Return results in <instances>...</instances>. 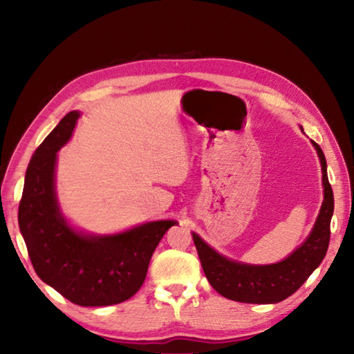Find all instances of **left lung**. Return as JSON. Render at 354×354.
<instances>
[{"instance_id":"left-lung-1","label":"left lung","mask_w":354,"mask_h":354,"mask_svg":"<svg viewBox=\"0 0 354 354\" xmlns=\"http://www.w3.org/2000/svg\"><path fill=\"white\" fill-rule=\"evenodd\" d=\"M312 145L317 149L321 162L324 201L310 234L288 257L270 265H250L225 257L204 242L199 234L192 232L207 280L222 297L232 301L251 304L280 303L301 288L303 283L324 260L330 240V221L333 216L335 201L327 178L326 156L317 142L312 141Z\"/></svg>"}]
</instances>
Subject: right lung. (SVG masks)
I'll return each instance as SVG.
<instances>
[{
    "instance_id": "1",
    "label": "right lung",
    "mask_w": 354,
    "mask_h": 354,
    "mask_svg": "<svg viewBox=\"0 0 354 354\" xmlns=\"http://www.w3.org/2000/svg\"><path fill=\"white\" fill-rule=\"evenodd\" d=\"M80 117L71 111L35 150L19 202L18 223L37 277L71 303H123L145 283L149 261L176 221H153L115 234H89L66 221L56 194L57 152Z\"/></svg>"
}]
</instances>
